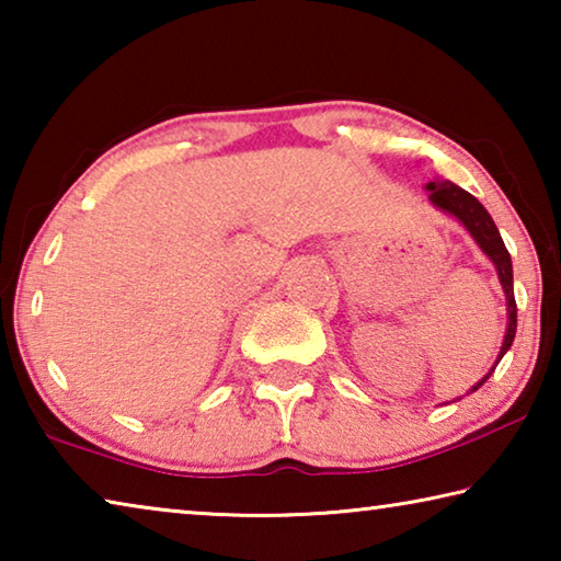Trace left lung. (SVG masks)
I'll list each match as a JSON object with an SVG mask.
<instances>
[{
    "label": "left lung",
    "instance_id": "left-lung-1",
    "mask_svg": "<svg viewBox=\"0 0 561 561\" xmlns=\"http://www.w3.org/2000/svg\"><path fill=\"white\" fill-rule=\"evenodd\" d=\"M425 190L431 193L428 195L431 203L438 207V210L453 215L455 220H458L465 230L470 232L472 240L478 242V247L488 254L492 264H495L500 284H502V289H505V297H507V334H505V341H502V348H500L497 360H495V366H497L500 358L510 351L512 341H515V331H517V304H515V289H512V260H510L507 247H505V242H502L497 225L492 222L490 213L482 207L478 197H472L468 193V190L458 187L455 183H450V180H433V183L425 185ZM495 366H492L485 374V378L474 383L468 393L478 391V388L492 376V371H495Z\"/></svg>",
    "mask_w": 561,
    "mask_h": 561
}]
</instances>
